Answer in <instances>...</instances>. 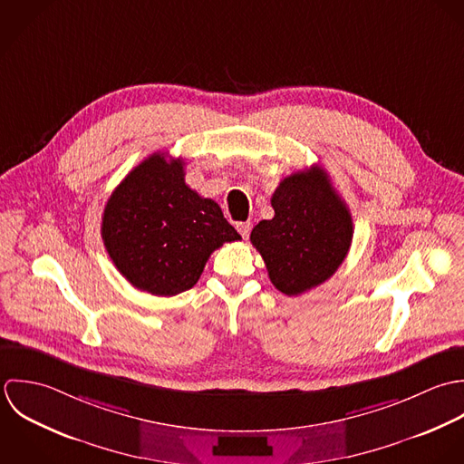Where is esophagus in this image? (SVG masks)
<instances>
[{
    "mask_svg": "<svg viewBox=\"0 0 464 464\" xmlns=\"http://www.w3.org/2000/svg\"><path fill=\"white\" fill-rule=\"evenodd\" d=\"M237 229H238V233H240L244 238H249L251 229H253V224H251V222H238V224H237Z\"/></svg>",
    "mask_w": 464,
    "mask_h": 464,
    "instance_id": "1",
    "label": "esophagus"
}]
</instances>
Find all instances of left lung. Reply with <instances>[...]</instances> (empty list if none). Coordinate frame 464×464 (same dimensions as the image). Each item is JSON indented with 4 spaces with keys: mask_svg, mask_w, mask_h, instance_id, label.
Masks as SVG:
<instances>
[{
    "mask_svg": "<svg viewBox=\"0 0 464 464\" xmlns=\"http://www.w3.org/2000/svg\"><path fill=\"white\" fill-rule=\"evenodd\" d=\"M275 217L251 231L279 292L299 295L324 283L344 262L353 220L321 167L285 178L273 193Z\"/></svg>",
    "mask_w": 464,
    "mask_h": 464,
    "instance_id": "obj_1",
    "label": "left lung"
}]
</instances>
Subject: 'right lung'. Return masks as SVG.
I'll use <instances>...</instances> for the list:
<instances>
[{"label": "right lung", "instance_id": "obj_1", "mask_svg": "<svg viewBox=\"0 0 464 464\" xmlns=\"http://www.w3.org/2000/svg\"><path fill=\"white\" fill-rule=\"evenodd\" d=\"M103 246L132 286L154 295L191 288L209 255L240 240L220 206L185 183L181 158L156 152L111 193L102 217Z\"/></svg>", "mask_w": 464, "mask_h": 464}]
</instances>
